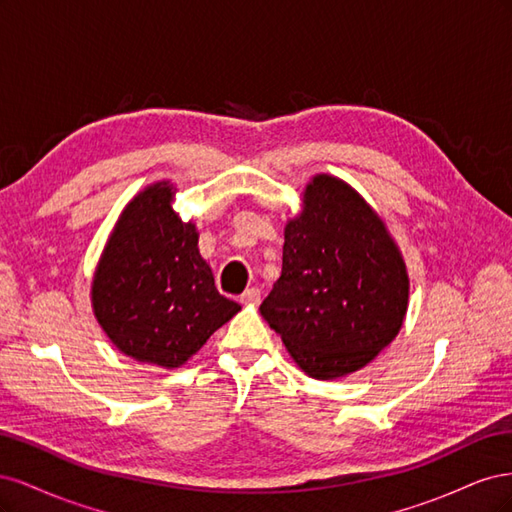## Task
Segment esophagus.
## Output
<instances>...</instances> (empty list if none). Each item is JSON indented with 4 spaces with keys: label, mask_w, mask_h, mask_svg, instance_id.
<instances>
[{
    "label": "esophagus",
    "mask_w": 512,
    "mask_h": 512,
    "mask_svg": "<svg viewBox=\"0 0 512 512\" xmlns=\"http://www.w3.org/2000/svg\"><path fill=\"white\" fill-rule=\"evenodd\" d=\"M239 301L247 303V305H258L260 303V290L258 288H247L239 297Z\"/></svg>",
    "instance_id": "esophagus-1"
}]
</instances>
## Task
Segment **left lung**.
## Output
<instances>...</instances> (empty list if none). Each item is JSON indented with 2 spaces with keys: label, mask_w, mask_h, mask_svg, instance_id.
I'll use <instances>...</instances> for the list:
<instances>
[{
  "label": "left lung",
  "mask_w": 512,
  "mask_h": 512,
  "mask_svg": "<svg viewBox=\"0 0 512 512\" xmlns=\"http://www.w3.org/2000/svg\"><path fill=\"white\" fill-rule=\"evenodd\" d=\"M286 224L282 275L260 314L307 376L365 367L399 333L408 273L382 220L348 183L318 175Z\"/></svg>",
  "instance_id": "8db88e82"
}]
</instances>
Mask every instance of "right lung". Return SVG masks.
I'll list each match as a JSON object with an SVG mask.
<instances>
[{"label":"right lung","instance_id":"1","mask_svg":"<svg viewBox=\"0 0 512 512\" xmlns=\"http://www.w3.org/2000/svg\"><path fill=\"white\" fill-rule=\"evenodd\" d=\"M170 200L173 188L162 181L123 209L91 286L111 342L166 369L183 365L241 309L215 288L198 254L196 226L183 224Z\"/></svg>","mask_w":512,"mask_h":512}]
</instances>
